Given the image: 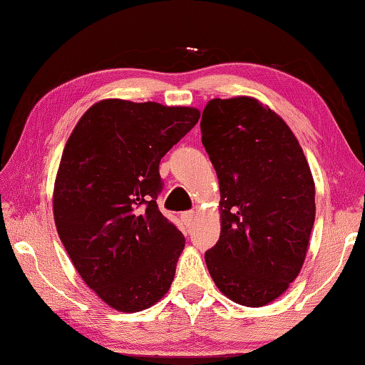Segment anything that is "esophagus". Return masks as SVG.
Listing matches in <instances>:
<instances>
[{"label": "esophagus", "mask_w": 365, "mask_h": 365, "mask_svg": "<svg viewBox=\"0 0 365 365\" xmlns=\"http://www.w3.org/2000/svg\"><path fill=\"white\" fill-rule=\"evenodd\" d=\"M182 219H183V222H185V225L191 227V225H193L195 219H196V214H195L193 211H187V212L182 214Z\"/></svg>", "instance_id": "esophagus-1"}]
</instances>
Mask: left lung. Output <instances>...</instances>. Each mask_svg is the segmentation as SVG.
I'll return each instance as SVG.
<instances>
[{
	"label": "left lung",
	"instance_id": "1",
	"mask_svg": "<svg viewBox=\"0 0 365 365\" xmlns=\"http://www.w3.org/2000/svg\"><path fill=\"white\" fill-rule=\"evenodd\" d=\"M201 133L220 188V237L205 255L207 270L233 302L265 306L304 264L316 219L311 169L292 128L256 98H214Z\"/></svg>",
	"mask_w": 365,
	"mask_h": 365
}]
</instances>
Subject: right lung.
I'll list each match as a JSON object with an SVG mask.
<instances>
[{
	"label": "right lung",
	"instance_id": "add662e5",
	"mask_svg": "<svg viewBox=\"0 0 365 365\" xmlns=\"http://www.w3.org/2000/svg\"><path fill=\"white\" fill-rule=\"evenodd\" d=\"M200 115L196 108L103 100L67 140L54 224L80 277L115 311L151 307L174 280L185 238L158 207L159 163Z\"/></svg>",
	"mask_w": 365,
	"mask_h": 365
}]
</instances>
